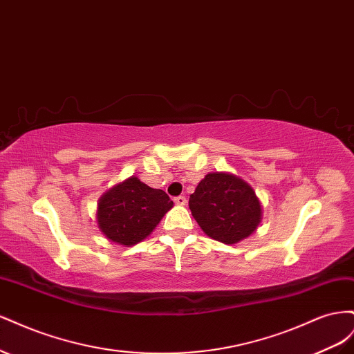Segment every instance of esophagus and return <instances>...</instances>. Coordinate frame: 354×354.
Instances as JSON below:
<instances>
[{"instance_id":"1","label":"esophagus","mask_w":354,"mask_h":354,"mask_svg":"<svg viewBox=\"0 0 354 354\" xmlns=\"http://www.w3.org/2000/svg\"><path fill=\"white\" fill-rule=\"evenodd\" d=\"M174 202L177 203V205L183 207V205H186V203H187V199H186V196H177V198L174 199Z\"/></svg>"}]
</instances>
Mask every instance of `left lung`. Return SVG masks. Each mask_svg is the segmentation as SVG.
<instances>
[{"instance_id": "1", "label": "left lung", "mask_w": 354, "mask_h": 354, "mask_svg": "<svg viewBox=\"0 0 354 354\" xmlns=\"http://www.w3.org/2000/svg\"><path fill=\"white\" fill-rule=\"evenodd\" d=\"M189 208L207 236L226 245L248 238L263 218L261 201L252 186L226 171L203 177L190 195Z\"/></svg>"}]
</instances>
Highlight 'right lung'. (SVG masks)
Wrapping results in <instances>:
<instances>
[{"label": "right lung", "mask_w": 354, "mask_h": 354, "mask_svg": "<svg viewBox=\"0 0 354 354\" xmlns=\"http://www.w3.org/2000/svg\"><path fill=\"white\" fill-rule=\"evenodd\" d=\"M173 207L164 190L149 187L131 176L100 196L95 221L106 239L133 246L146 239Z\"/></svg>", "instance_id": "obj_1"}]
</instances>
